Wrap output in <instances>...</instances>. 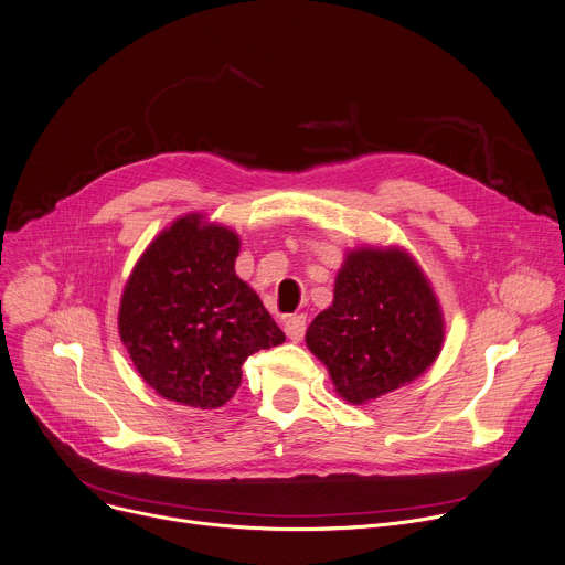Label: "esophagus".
<instances>
[{"mask_svg": "<svg viewBox=\"0 0 565 565\" xmlns=\"http://www.w3.org/2000/svg\"><path fill=\"white\" fill-rule=\"evenodd\" d=\"M306 317L302 315H291L285 319V334L291 339V341H300L302 334H306Z\"/></svg>", "mask_w": 565, "mask_h": 565, "instance_id": "obj_1", "label": "esophagus"}]
</instances>
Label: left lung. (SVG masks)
<instances>
[{"label":"left lung","mask_w":565,"mask_h":565,"mask_svg":"<svg viewBox=\"0 0 565 565\" xmlns=\"http://www.w3.org/2000/svg\"><path fill=\"white\" fill-rule=\"evenodd\" d=\"M446 321L420 265L401 246L345 253L332 306L306 332L334 392L366 405L420 377L437 362Z\"/></svg>","instance_id":"obj_1"}]
</instances>
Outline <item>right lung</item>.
<instances>
[{"mask_svg":"<svg viewBox=\"0 0 565 565\" xmlns=\"http://www.w3.org/2000/svg\"><path fill=\"white\" fill-rule=\"evenodd\" d=\"M239 235L190 212L145 248L119 300V339L140 377L167 401L226 405L242 364L285 341L259 296L235 274Z\"/></svg>","mask_w":565,"mask_h":565,"instance_id":"right-lung-1","label":"right lung"}]
</instances>
